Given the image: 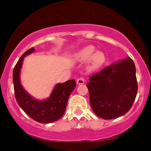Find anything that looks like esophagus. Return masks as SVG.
Masks as SVG:
<instances>
[{
  "instance_id": "esophagus-1",
  "label": "esophagus",
  "mask_w": 151,
  "mask_h": 151,
  "mask_svg": "<svg viewBox=\"0 0 151 151\" xmlns=\"http://www.w3.org/2000/svg\"><path fill=\"white\" fill-rule=\"evenodd\" d=\"M77 84H83L84 83V77H79V79H77Z\"/></svg>"
}]
</instances>
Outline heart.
Returning <instances> with one entry per match:
<instances>
[{
	"label": "heart",
	"mask_w": 151,
	"mask_h": 151,
	"mask_svg": "<svg viewBox=\"0 0 151 151\" xmlns=\"http://www.w3.org/2000/svg\"><path fill=\"white\" fill-rule=\"evenodd\" d=\"M95 51L96 48L94 47L87 46L78 52L76 58L79 61H86L90 59V67L91 69L98 68L105 62L106 55L103 52L97 51L95 53Z\"/></svg>",
	"instance_id": "1"
}]
</instances>
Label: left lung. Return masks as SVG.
<instances>
[{
	"label": "left lung",
	"instance_id": "left-lung-1",
	"mask_svg": "<svg viewBox=\"0 0 151 151\" xmlns=\"http://www.w3.org/2000/svg\"><path fill=\"white\" fill-rule=\"evenodd\" d=\"M86 86L96 115L106 120L124 115L131 109L138 91L134 62L128 58L104 67L90 77Z\"/></svg>",
	"mask_w": 151,
	"mask_h": 151
}]
</instances>
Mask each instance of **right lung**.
I'll return each instance as SVG.
<instances>
[{
	"instance_id": "add662e5",
	"label": "right lung",
	"mask_w": 151,
	"mask_h": 151,
	"mask_svg": "<svg viewBox=\"0 0 151 151\" xmlns=\"http://www.w3.org/2000/svg\"><path fill=\"white\" fill-rule=\"evenodd\" d=\"M34 50L33 47L27 50L20 57L13 69V81L15 96L18 105L27 115L39 123L49 124L59 120L63 116L70 95L76 86V81L72 79L63 84H58L50 98L45 101H38L30 96L20 84V72L23 58Z\"/></svg>"
}]
</instances>
